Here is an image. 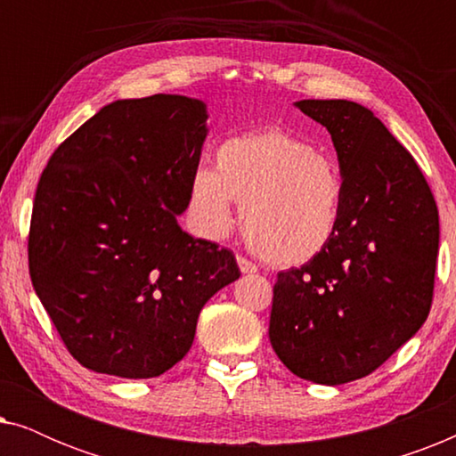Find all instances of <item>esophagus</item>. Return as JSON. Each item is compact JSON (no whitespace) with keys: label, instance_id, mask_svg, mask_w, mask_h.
Instances as JSON below:
<instances>
[{"label":"esophagus","instance_id":"obj_1","mask_svg":"<svg viewBox=\"0 0 456 456\" xmlns=\"http://www.w3.org/2000/svg\"><path fill=\"white\" fill-rule=\"evenodd\" d=\"M236 264H239L240 273H255V272H257L255 264H251V261L245 259V257H236Z\"/></svg>","mask_w":456,"mask_h":456}]
</instances>
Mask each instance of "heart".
Listing matches in <instances>:
<instances>
[{
	"instance_id": "b5f03b06",
	"label": "heart",
	"mask_w": 456,
	"mask_h": 456,
	"mask_svg": "<svg viewBox=\"0 0 456 456\" xmlns=\"http://www.w3.org/2000/svg\"><path fill=\"white\" fill-rule=\"evenodd\" d=\"M346 183L338 159L282 128L230 136L214 153V170L197 167L189 184L195 230L222 240L236 224L248 247L278 267L320 257L338 232Z\"/></svg>"
}]
</instances>
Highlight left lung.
I'll return each mask as SVG.
<instances>
[{"mask_svg":"<svg viewBox=\"0 0 456 456\" xmlns=\"http://www.w3.org/2000/svg\"><path fill=\"white\" fill-rule=\"evenodd\" d=\"M332 136L346 199L320 257L278 273L270 342L314 384L365 378L419 332L434 295L438 209L411 153L363 105L303 99Z\"/></svg>","mask_w":456,"mask_h":456,"instance_id":"left-lung-1","label":"left lung"}]
</instances>
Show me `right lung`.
<instances>
[{"mask_svg": "<svg viewBox=\"0 0 456 456\" xmlns=\"http://www.w3.org/2000/svg\"><path fill=\"white\" fill-rule=\"evenodd\" d=\"M208 118L195 97L118 99L68 136L41 174L30 280L86 370L161 376L189 353L203 305L240 276L228 248L178 226Z\"/></svg>", "mask_w": 456, "mask_h": 456, "instance_id": "add662e5", "label": "right lung"}]
</instances>
